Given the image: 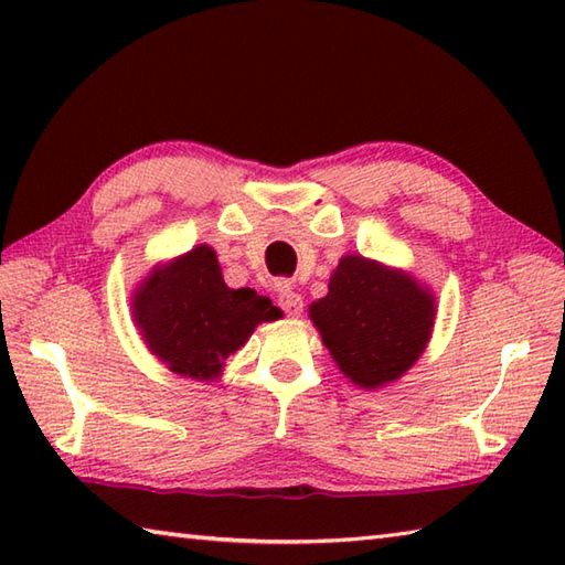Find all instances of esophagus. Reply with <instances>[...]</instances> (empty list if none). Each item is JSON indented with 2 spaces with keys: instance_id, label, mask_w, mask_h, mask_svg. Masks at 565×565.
Here are the masks:
<instances>
[{
  "instance_id": "34e87169",
  "label": "esophagus",
  "mask_w": 565,
  "mask_h": 565,
  "mask_svg": "<svg viewBox=\"0 0 565 565\" xmlns=\"http://www.w3.org/2000/svg\"><path fill=\"white\" fill-rule=\"evenodd\" d=\"M279 306H281V310L286 316H291V318H298L303 313V298H301V294H296L289 284H279Z\"/></svg>"
}]
</instances>
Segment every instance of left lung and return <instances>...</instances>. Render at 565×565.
I'll list each match as a JSON object with an SVG mask.
<instances>
[{
  "mask_svg": "<svg viewBox=\"0 0 565 565\" xmlns=\"http://www.w3.org/2000/svg\"><path fill=\"white\" fill-rule=\"evenodd\" d=\"M435 308V296L411 274L347 255L330 276L328 296L308 313L342 374L371 391L401 379L425 352Z\"/></svg>",
  "mask_w": 565,
  "mask_h": 565,
  "instance_id": "left-lung-1",
  "label": "left lung"
}]
</instances>
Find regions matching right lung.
<instances>
[{"mask_svg":"<svg viewBox=\"0 0 565 565\" xmlns=\"http://www.w3.org/2000/svg\"><path fill=\"white\" fill-rule=\"evenodd\" d=\"M134 318L167 369L213 381L259 322L279 320L281 310L252 289H227L215 252L199 245L152 269L136 291Z\"/></svg>","mask_w":565,"mask_h":565,"instance_id":"1","label":"right lung"}]
</instances>
